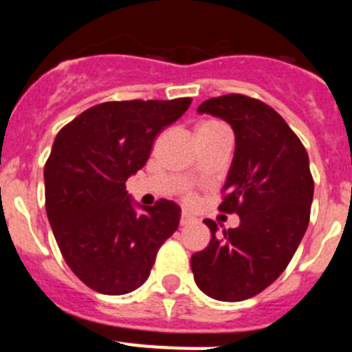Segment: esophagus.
<instances>
[{
	"instance_id": "esophagus-1",
	"label": "esophagus",
	"mask_w": 352,
	"mask_h": 352,
	"mask_svg": "<svg viewBox=\"0 0 352 352\" xmlns=\"http://www.w3.org/2000/svg\"><path fill=\"white\" fill-rule=\"evenodd\" d=\"M195 217L194 214L190 213V211H186V210H183L182 211V220H179V222H182V226H186V223H192V222H195Z\"/></svg>"
}]
</instances>
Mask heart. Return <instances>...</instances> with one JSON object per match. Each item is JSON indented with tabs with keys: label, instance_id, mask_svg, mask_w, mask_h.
I'll return each instance as SVG.
<instances>
[{
	"label": "heart",
	"instance_id": "1",
	"mask_svg": "<svg viewBox=\"0 0 352 352\" xmlns=\"http://www.w3.org/2000/svg\"><path fill=\"white\" fill-rule=\"evenodd\" d=\"M208 125H213V121H206V123H203V125H199V126H208ZM197 126V129H199Z\"/></svg>",
	"mask_w": 352,
	"mask_h": 352
}]
</instances>
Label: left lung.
<instances>
[{"instance_id": "left-lung-1", "label": "left lung", "mask_w": 352, "mask_h": 352, "mask_svg": "<svg viewBox=\"0 0 352 352\" xmlns=\"http://www.w3.org/2000/svg\"><path fill=\"white\" fill-rule=\"evenodd\" d=\"M197 113L227 121L234 132L220 210L238 213L239 226L219 236L217 223L204 220L211 239L192 256V273L213 300L243 301L282 275L309 227V155L284 118L256 98L217 96L199 105Z\"/></svg>"}]
</instances>
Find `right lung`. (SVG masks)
Here are the masks:
<instances>
[{
	"instance_id": "right-lung-1",
	"label": "right lung",
	"mask_w": 352,
	"mask_h": 352,
	"mask_svg": "<svg viewBox=\"0 0 352 352\" xmlns=\"http://www.w3.org/2000/svg\"><path fill=\"white\" fill-rule=\"evenodd\" d=\"M192 98L105 102L60 130L45 162V211L79 280L102 294H126L148 280L158 248L178 229L182 208L133 203L125 182L146 166L155 138Z\"/></svg>"
}]
</instances>
